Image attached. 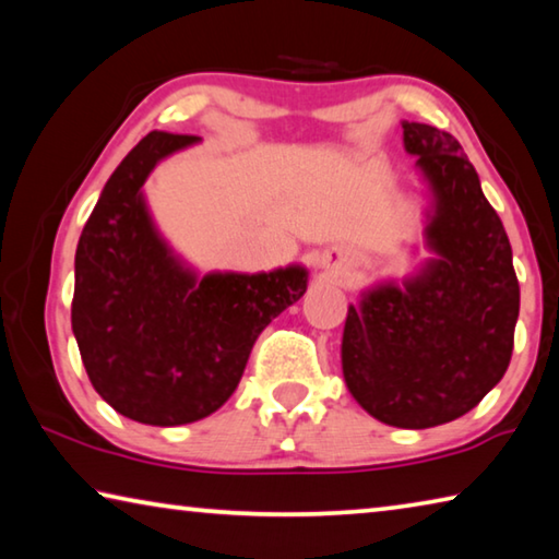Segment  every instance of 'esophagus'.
Segmentation results:
<instances>
[{
    "mask_svg": "<svg viewBox=\"0 0 559 559\" xmlns=\"http://www.w3.org/2000/svg\"><path fill=\"white\" fill-rule=\"evenodd\" d=\"M347 251L340 249V246H333V249H325L323 253L318 257V266L325 269V271H343L347 269Z\"/></svg>",
    "mask_w": 559,
    "mask_h": 559,
    "instance_id": "obj_1",
    "label": "esophagus"
}]
</instances>
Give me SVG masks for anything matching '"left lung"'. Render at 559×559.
Here are the masks:
<instances>
[{
	"instance_id": "obj_1",
	"label": "left lung",
	"mask_w": 559,
	"mask_h": 559,
	"mask_svg": "<svg viewBox=\"0 0 559 559\" xmlns=\"http://www.w3.org/2000/svg\"><path fill=\"white\" fill-rule=\"evenodd\" d=\"M427 210L424 259L349 302L343 377L377 421L429 429L471 412L503 380L520 313V288L503 222L488 204L459 140L402 120Z\"/></svg>"
}]
</instances>
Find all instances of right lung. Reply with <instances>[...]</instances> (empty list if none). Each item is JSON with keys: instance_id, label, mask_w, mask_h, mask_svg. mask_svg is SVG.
I'll return each mask as SVG.
<instances>
[{"instance_id": "1", "label": "right lung", "mask_w": 559, "mask_h": 559, "mask_svg": "<svg viewBox=\"0 0 559 559\" xmlns=\"http://www.w3.org/2000/svg\"><path fill=\"white\" fill-rule=\"evenodd\" d=\"M200 143L150 132L103 187L75 249L71 328L91 384L118 414L179 427L229 400L251 347L302 298L308 269L200 273L169 246L150 212L153 169Z\"/></svg>"}]
</instances>
